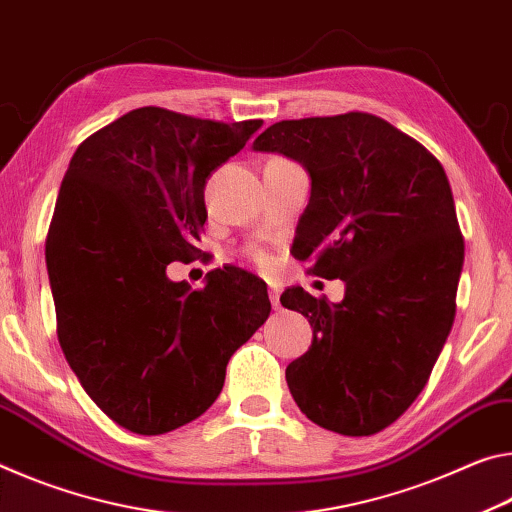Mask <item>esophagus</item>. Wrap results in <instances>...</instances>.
I'll return each mask as SVG.
<instances>
[{"mask_svg": "<svg viewBox=\"0 0 512 512\" xmlns=\"http://www.w3.org/2000/svg\"><path fill=\"white\" fill-rule=\"evenodd\" d=\"M267 292H270V301H272V306H274V308H279V306H281V304H279L281 288H279V286H270V290H267Z\"/></svg>", "mask_w": 512, "mask_h": 512, "instance_id": "esophagus-1", "label": "esophagus"}]
</instances>
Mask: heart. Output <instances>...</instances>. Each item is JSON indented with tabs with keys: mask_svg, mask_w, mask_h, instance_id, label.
Returning a JSON list of instances; mask_svg holds the SVG:
<instances>
[{
	"mask_svg": "<svg viewBox=\"0 0 512 512\" xmlns=\"http://www.w3.org/2000/svg\"><path fill=\"white\" fill-rule=\"evenodd\" d=\"M251 256H254V261L261 265V267H267L270 265V256L265 254V251H261V249H256V251H251Z\"/></svg>",
	"mask_w": 512,
	"mask_h": 512,
	"instance_id": "b5f03b06",
	"label": "heart"
}]
</instances>
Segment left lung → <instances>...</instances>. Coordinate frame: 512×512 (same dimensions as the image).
<instances>
[{
	"label": "left lung",
	"mask_w": 512,
	"mask_h": 512,
	"mask_svg": "<svg viewBox=\"0 0 512 512\" xmlns=\"http://www.w3.org/2000/svg\"><path fill=\"white\" fill-rule=\"evenodd\" d=\"M311 174L292 251L311 272L345 281V299L288 288L281 304L313 326L286 370L308 420L372 435L424 390L456 315L463 270L454 195L438 158L372 113L281 120L254 140Z\"/></svg>",
	"instance_id": "obj_1"
}]
</instances>
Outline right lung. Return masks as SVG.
I'll return each instance as SVG.
<instances>
[{
    "instance_id": "right-lung-1",
    "label": "right lung",
    "mask_w": 512,
    "mask_h": 512,
    "mask_svg": "<svg viewBox=\"0 0 512 512\" xmlns=\"http://www.w3.org/2000/svg\"><path fill=\"white\" fill-rule=\"evenodd\" d=\"M261 124L145 106L83 140L67 167L47 233L58 342L88 397L133 433L206 413L270 315L265 283L240 267L199 290L165 274L199 258L206 179Z\"/></svg>"
}]
</instances>
